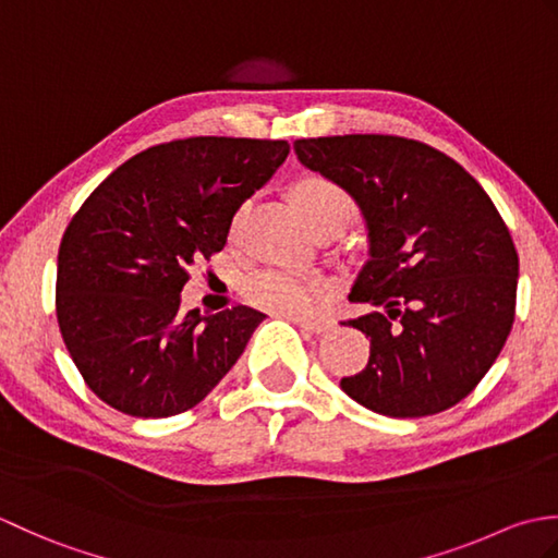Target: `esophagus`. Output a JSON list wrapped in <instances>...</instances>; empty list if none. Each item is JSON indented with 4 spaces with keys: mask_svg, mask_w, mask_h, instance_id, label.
<instances>
[{
    "mask_svg": "<svg viewBox=\"0 0 558 558\" xmlns=\"http://www.w3.org/2000/svg\"><path fill=\"white\" fill-rule=\"evenodd\" d=\"M288 322L298 324L302 330H310V333H326V330L333 328L330 322H306V318H300V316H288Z\"/></svg>",
    "mask_w": 558,
    "mask_h": 558,
    "instance_id": "34e87169",
    "label": "esophagus"
}]
</instances>
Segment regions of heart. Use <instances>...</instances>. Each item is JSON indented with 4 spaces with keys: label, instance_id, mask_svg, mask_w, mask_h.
Here are the masks:
<instances>
[{
    "label": "heart",
    "instance_id": "b5f03b06",
    "mask_svg": "<svg viewBox=\"0 0 558 558\" xmlns=\"http://www.w3.org/2000/svg\"><path fill=\"white\" fill-rule=\"evenodd\" d=\"M294 204H298L310 228H316V225L328 220L348 222L354 210L345 189L322 174L304 177L294 186ZM242 294L248 304L270 314L312 316L326 300L328 282L318 278L292 276V272L282 270H258L244 280Z\"/></svg>",
    "mask_w": 558,
    "mask_h": 558
}]
</instances>
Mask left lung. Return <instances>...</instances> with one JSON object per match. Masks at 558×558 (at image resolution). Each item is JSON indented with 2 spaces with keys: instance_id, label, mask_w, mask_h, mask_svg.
<instances>
[{
  "instance_id": "1",
  "label": "left lung",
  "mask_w": 558,
  "mask_h": 558,
  "mask_svg": "<svg viewBox=\"0 0 558 558\" xmlns=\"http://www.w3.org/2000/svg\"><path fill=\"white\" fill-rule=\"evenodd\" d=\"M294 153L357 201L369 230L350 300L372 312L342 324L369 338V364L340 388L386 417L453 408L515 318L518 252L499 210L453 158L414 138H300Z\"/></svg>"
}]
</instances>
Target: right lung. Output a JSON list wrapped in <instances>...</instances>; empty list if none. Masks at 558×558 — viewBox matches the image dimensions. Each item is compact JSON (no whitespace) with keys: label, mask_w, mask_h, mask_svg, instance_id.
<instances>
[{"label":"right lung","mask_w":558,"mask_h":558,"mask_svg":"<svg viewBox=\"0 0 558 558\" xmlns=\"http://www.w3.org/2000/svg\"><path fill=\"white\" fill-rule=\"evenodd\" d=\"M288 153V141L177 138L126 160L83 201L59 244L54 304L71 360L102 402L172 417L240 360L266 314H184L180 292Z\"/></svg>","instance_id":"add662e5"}]
</instances>
